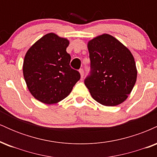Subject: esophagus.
Instances as JSON below:
<instances>
[{"instance_id": "1", "label": "esophagus", "mask_w": 157, "mask_h": 157, "mask_svg": "<svg viewBox=\"0 0 157 157\" xmlns=\"http://www.w3.org/2000/svg\"><path fill=\"white\" fill-rule=\"evenodd\" d=\"M79 72H80V74L81 79H82V77H83V76H84V71H83V69H82V68H80V69L79 70Z\"/></svg>"}]
</instances>
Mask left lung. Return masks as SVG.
<instances>
[{"label": "left lung", "mask_w": 157, "mask_h": 157, "mask_svg": "<svg viewBox=\"0 0 157 157\" xmlns=\"http://www.w3.org/2000/svg\"><path fill=\"white\" fill-rule=\"evenodd\" d=\"M91 72L85 85L91 97L105 106L123 102L130 94L137 77L134 56L121 42L102 34L88 42Z\"/></svg>", "instance_id": "obj_1"}]
</instances>
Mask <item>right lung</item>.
Here are the masks:
<instances>
[{
    "label": "right lung",
    "mask_w": 157,
    "mask_h": 157,
    "mask_svg": "<svg viewBox=\"0 0 157 157\" xmlns=\"http://www.w3.org/2000/svg\"><path fill=\"white\" fill-rule=\"evenodd\" d=\"M68 44V39L52 32L36 41L25 55L23 73L27 88L43 103L63 100L80 80L79 71L70 67Z\"/></svg>",
    "instance_id": "add662e5"
}]
</instances>
